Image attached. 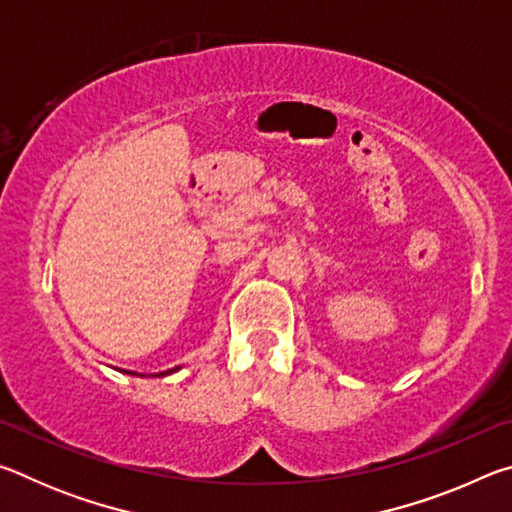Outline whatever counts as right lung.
<instances>
[{
    "label": "right lung",
    "mask_w": 512,
    "mask_h": 512,
    "mask_svg": "<svg viewBox=\"0 0 512 512\" xmlns=\"http://www.w3.org/2000/svg\"><path fill=\"white\" fill-rule=\"evenodd\" d=\"M176 370H180V368H171V370H164V372H155L153 377H167V375H171V372H176ZM128 375H137V372H128ZM144 377V375H142Z\"/></svg>",
    "instance_id": "add662e5"
}]
</instances>
